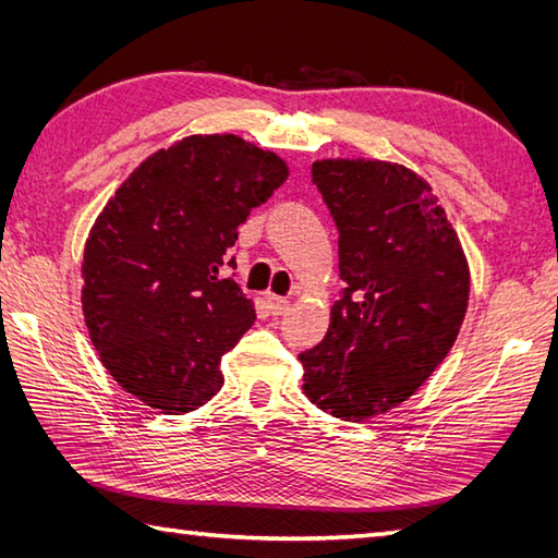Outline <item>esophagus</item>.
I'll return each instance as SVG.
<instances>
[{
    "label": "esophagus",
    "mask_w": 558,
    "mask_h": 558,
    "mask_svg": "<svg viewBox=\"0 0 558 558\" xmlns=\"http://www.w3.org/2000/svg\"><path fill=\"white\" fill-rule=\"evenodd\" d=\"M266 304H268V310H270V314H286L288 310H290V302L286 300V298H278V294H266Z\"/></svg>",
    "instance_id": "34e87169"
}]
</instances>
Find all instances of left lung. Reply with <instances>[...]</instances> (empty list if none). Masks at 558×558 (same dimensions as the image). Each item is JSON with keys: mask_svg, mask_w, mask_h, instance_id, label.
Segmentation results:
<instances>
[{"mask_svg": "<svg viewBox=\"0 0 558 558\" xmlns=\"http://www.w3.org/2000/svg\"><path fill=\"white\" fill-rule=\"evenodd\" d=\"M314 182L338 225L342 300L326 338L300 354L304 396L364 422L408 400L453 348L470 266L432 186L405 165L324 158Z\"/></svg>", "mask_w": 558, "mask_h": 558, "instance_id": "obj_1", "label": "left lung"}]
</instances>
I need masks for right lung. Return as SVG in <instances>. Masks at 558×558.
Wrapping results in <instances>:
<instances>
[{
    "mask_svg": "<svg viewBox=\"0 0 558 558\" xmlns=\"http://www.w3.org/2000/svg\"><path fill=\"white\" fill-rule=\"evenodd\" d=\"M278 153L234 134H192L148 156L105 204L81 264V306L100 362L165 414L222 388L220 360L256 322L220 278L236 228L288 180Z\"/></svg>",
    "mask_w": 558,
    "mask_h": 558,
    "instance_id": "right-lung-1",
    "label": "right lung"
}]
</instances>
